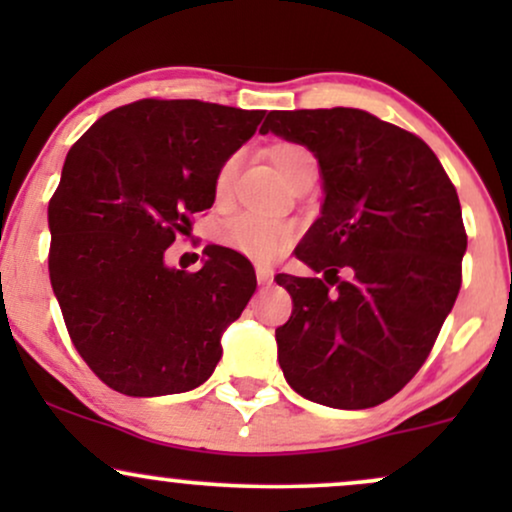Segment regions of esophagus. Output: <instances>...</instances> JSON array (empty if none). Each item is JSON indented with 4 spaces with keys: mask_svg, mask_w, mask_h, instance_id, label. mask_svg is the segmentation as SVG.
<instances>
[{
    "mask_svg": "<svg viewBox=\"0 0 512 512\" xmlns=\"http://www.w3.org/2000/svg\"><path fill=\"white\" fill-rule=\"evenodd\" d=\"M255 274H257V281H260V284L264 286V284H272V279H274V272L269 267H257L255 269Z\"/></svg>",
    "mask_w": 512,
    "mask_h": 512,
    "instance_id": "1",
    "label": "esophagus"
}]
</instances>
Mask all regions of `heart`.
<instances>
[{"mask_svg": "<svg viewBox=\"0 0 512 512\" xmlns=\"http://www.w3.org/2000/svg\"><path fill=\"white\" fill-rule=\"evenodd\" d=\"M272 163L284 178H289L293 168L305 158H313L303 146L298 144H276L272 149ZM240 158L243 154L236 151L221 163L214 175V195L216 199H226L231 195L233 180H236ZM293 238H296V228L289 221L279 219H264V216L255 214H238L228 219L221 226L219 240L226 248L240 252V255L250 257L255 262H272L281 252L291 248Z\"/></svg>", "mask_w": 512, "mask_h": 512, "instance_id": "obj_1", "label": "heart"}]
</instances>
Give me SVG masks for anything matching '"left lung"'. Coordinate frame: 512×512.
<instances>
[{
	"instance_id": "obj_1",
	"label": "left lung",
	"mask_w": 512,
	"mask_h": 512,
	"mask_svg": "<svg viewBox=\"0 0 512 512\" xmlns=\"http://www.w3.org/2000/svg\"><path fill=\"white\" fill-rule=\"evenodd\" d=\"M260 132L308 146L325 190L296 248L322 279L276 274L293 298L276 330L286 383L325 407H378L424 366L460 293L455 187L426 142L366 110H274Z\"/></svg>"
}]
</instances>
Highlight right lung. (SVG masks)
Returning a JSON list of instances; mask_svg holds the SVG:
<instances>
[{
  "mask_svg": "<svg viewBox=\"0 0 512 512\" xmlns=\"http://www.w3.org/2000/svg\"><path fill=\"white\" fill-rule=\"evenodd\" d=\"M262 117L144 98L110 110L69 149L48 207L50 284L76 351L122 395L202 385L223 330L255 293L236 250L209 245L197 272L168 267L166 250L214 204L216 170Z\"/></svg>",
  "mask_w": 512,
  "mask_h": 512,
  "instance_id": "obj_1",
  "label": "right lung"
}]
</instances>
